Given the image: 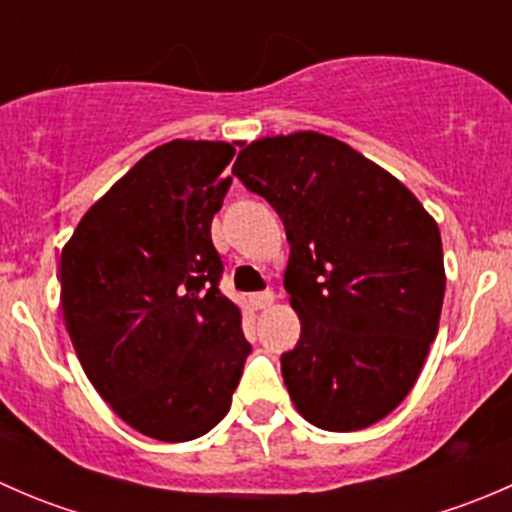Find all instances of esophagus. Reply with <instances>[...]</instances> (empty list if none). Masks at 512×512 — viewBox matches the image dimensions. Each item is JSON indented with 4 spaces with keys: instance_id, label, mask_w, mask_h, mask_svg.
<instances>
[{
    "instance_id": "esophagus-1",
    "label": "esophagus",
    "mask_w": 512,
    "mask_h": 512,
    "mask_svg": "<svg viewBox=\"0 0 512 512\" xmlns=\"http://www.w3.org/2000/svg\"><path fill=\"white\" fill-rule=\"evenodd\" d=\"M272 302H275V294L272 292H260V294H252L250 297L252 309H267V307H272Z\"/></svg>"
}]
</instances>
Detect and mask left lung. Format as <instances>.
<instances>
[{"label": "left lung", "mask_w": 512, "mask_h": 512, "mask_svg": "<svg viewBox=\"0 0 512 512\" xmlns=\"http://www.w3.org/2000/svg\"><path fill=\"white\" fill-rule=\"evenodd\" d=\"M232 175L280 215L302 334L282 354L294 409L359 431L414 389L441 322V232L399 178L317 131L257 138Z\"/></svg>", "instance_id": "obj_1"}]
</instances>
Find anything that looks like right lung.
Masks as SVG:
<instances>
[{"label": "right lung", "mask_w": 512, "mask_h": 512, "mask_svg": "<svg viewBox=\"0 0 512 512\" xmlns=\"http://www.w3.org/2000/svg\"><path fill=\"white\" fill-rule=\"evenodd\" d=\"M235 156L225 141H170L96 200L61 250V309L101 399L138 433L183 443L227 414L250 344L218 289L210 240Z\"/></svg>", "instance_id": "add662e5"}]
</instances>
